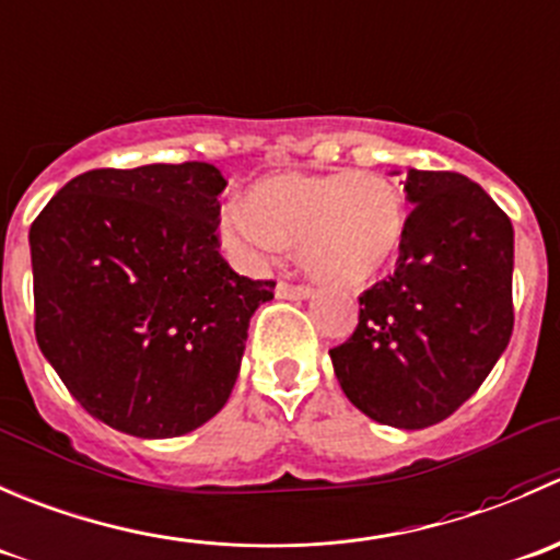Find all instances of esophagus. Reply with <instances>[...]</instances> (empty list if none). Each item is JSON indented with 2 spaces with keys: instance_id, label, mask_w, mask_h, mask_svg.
<instances>
[{
  "instance_id": "34e87169",
  "label": "esophagus",
  "mask_w": 560,
  "mask_h": 560,
  "mask_svg": "<svg viewBox=\"0 0 560 560\" xmlns=\"http://www.w3.org/2000/svg\"><path fill=\"white\" fill-rule=\"evenodd\" d=\"M280 299H307L310 296V285H293L288 280H278V288H275Z\"/></svg>"
}]
</instances>
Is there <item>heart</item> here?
Instances as JSON below:
<instances>
[{"mask_svg":"<svg viewBox=\"0 0 560 560\" xmlns=\"http://www.w3.org/2000/svg\"><path fill=\"white\" fill-rule=\"evenodd\" d=\"M225 240L247 258L299 245L302 267L329 285H362L400 256L408 212L400 190L370 171L280 174L225 214Z\"/></svg>","mask_w":560,"mask_h":560,"instance_id":"heart-1","label":"heart"}]
</instances>
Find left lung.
Listing matches in <instances>:
<instances>
[{"label": "left lung", "mask_w": 560, "mask_h": 560, "mask_svg": "<svg viewBox=\"0 0 560 560\" xmlns=\"http://www.w3.org/2000/svg\"><path fill=\"white\" fill-rule=\"evenodd\" d=\"M395 275L359 296V324L331 348L348 400L389 428L444 422L481 386L514 326V231L455 171L408 168Z\"/></svg>", "instance_id": "obj_1"}]
</instances>
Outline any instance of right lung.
Here are the masks:
<instances>
[{
    "mask_svg": "<svg viewBox=\"0 0 560 560\" xmlns=\"http://www.w3.org/2000/svg\"><path fill=\"white\" fill-rule=\"evenodd\" d=\"M209 163L94 168L30 229L35 337L70 395L119 433L176 439L229 400L275 280L220 256Z\"/></svg>",
    "mask_w": 560,
    "mask_h": 560,
    "instance_id": "add662e5",
    "label": "right lung"
}]
</instances>
